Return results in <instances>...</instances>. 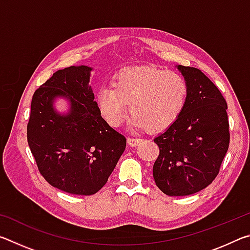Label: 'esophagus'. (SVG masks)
<instances>
[{
  "label": "esophagus",
  "instance_id": "34e87169",
  "mask_svg": "<svg viewBox=\"0 0 250 250\" xmlns=\"http://www.w3.org/2000/svg\"><path fill=\"white\" fill-rule=\"evenodd\" d=\"M128 145L129 146H138L139 143H140L141 141H142V139H140V138H128Z\"/></svg>",
  "mask_w": 250,
  "mask_h": 250
}]
</instances>
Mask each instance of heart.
<instances>
[{
	"label": "heart",
	"mask_w": 250,
	"mask_h": 250,
	"mask_svg": "<svg viewBox=\"0 0 250 250\" xmlns=\"http://www.w3.org/2000/svg\"><path fill=\"white\" fill-rule=\"evenodd\" d=\"M188 94V83L175 71L133 67L120 71L112 86L100 87L97 104L111 126L124 121L129 104L131 125L159 132L172 125L181 116Z\"/></svg>",
	"instance_id": "b5f03b06"
}]
</instances>
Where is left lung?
I'll use <instances>...</instances> for the list:
<instances>
[{
  "label": "left lung",
  "mask_w": 250,
  "mask_h": 250,
  "mask_svg": "<svg viewBox=\"0 0 250 250\" xmlns=\"http://www.w3.org/2000/svg\"><path fill=\"white\" fill-rule=\"evenodd\" d=\"M188 83L183 111L154 138L160 154L155 184L168 196H185L207 188L219 173L229 146L227 104L213 82L194 67L177 66Z\"/></svg>",
  "instance_id": "8db88e82"
}]
</instances>
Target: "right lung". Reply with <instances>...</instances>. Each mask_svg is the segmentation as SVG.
Wrapping results in <instances>:
<instances>
[{"label":"right lung","instance_id":"add662e5","mask_svg":"<svg viewBox=\"0 0 250 250\" xmlns=\"http://www.w3.org/2000/svg\"><path fill=\"white\" fill-rule=\"evenodd\" d=\"M91 67L57 70L34 92L27 142L41 174L48 183L76 195H92L107 183L125 149L126 140L101 117L89 86ZM64 96L70 112L52 107Z\"/></svg>","mask_w":250,"mask_h":250}]
</instances>
